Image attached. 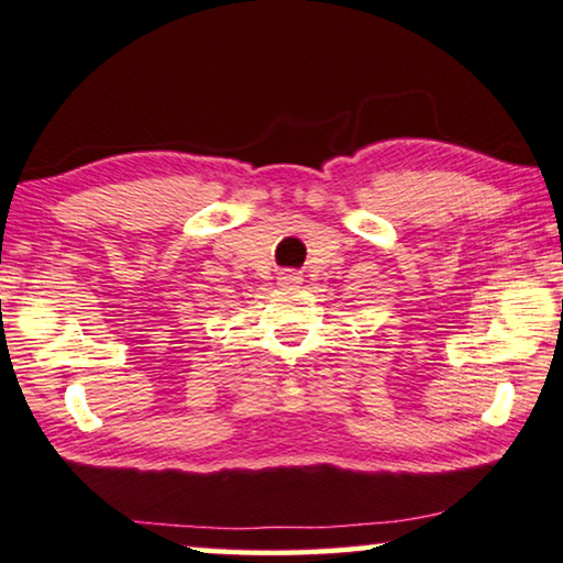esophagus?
<instances>
[{
  "label": "esophagus",
  "mask_w": 563,
  "mask_h": 563,
  "mask_svg": "<svg viewBox=\"0 0 563 563\" xmlns=\"http://www.w3.org/2000/svg\"><path fill=\"white\" fill-rule=\"evenodd\" d=\"M299 282H302V279H299V276L291 274V272L279 274V284H282V287H297Z\"/></svg>",
  "instance_id": "34e87169"
}]
</instances>
